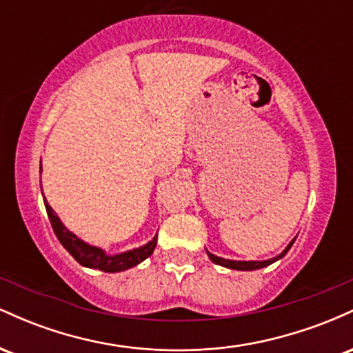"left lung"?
I'll return each instance as SVG.
<instances>
[{"label":"left lung","mask_w":353,"mask_h":353,"mask_svg":"<svg viewBox=\"0 0 353 353\" xmlns=\"http://www.w3.org/2000/svg\"><path fill=\"white\" fill-rule=\"evenodd\" d=\"M294 242H295V239H294V241H290V244L287 245L281 254L275 255V257H272V259H269V261H230V259L217 257V255L210 254L209 250H208V255H209L210 261L214 262V264L222 265V267H228V269H234V270H257V269H262V267H267V265L274 264V262L279 261V259H282L283 255L289 252V249H290V247H292Z\"/></svg>","instance_id":"obj_1"}]
</instances>
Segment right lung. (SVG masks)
<instances>
[{
  "label": "right lung",
  "instance_id": "1",
  "mask_svg": "<svg viewBox=\"0 0 353 353\" xmlns=\"http://www.w3.org/2000/svg\"><path fill=\"white\" fill-rule=\"evenodd\" d=\"M39 169H43L41 165H39ZM43 199L44 208H46L48 217H50L56 237H58V241L63 244L64 249H66L81 265L89 267V269H99L103 270V272H121V270L131 269V267L141 264V262L145 261V259L154 252V249H156L157 236H154L152 241H149L148 244L143 247H137V249L125 250V252L114 255L106 254L101 247L89 245L84 241H81L76 234H72L71 230H68L66 225L61 222L58 214H56L51 205L48 204L46 197H43Z\"/></svg>",
  "mask_w": 353,
  "mask_h": 353
}]
</instances>
